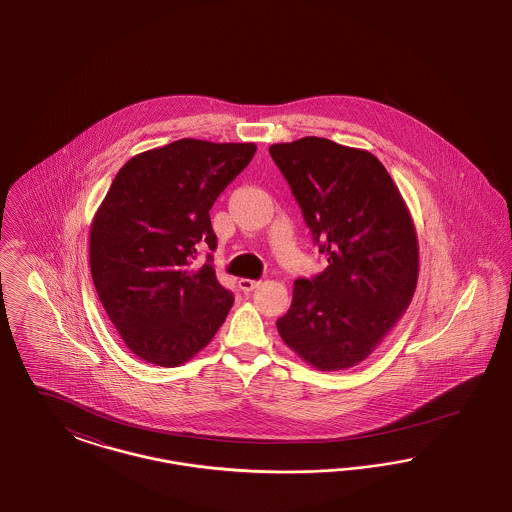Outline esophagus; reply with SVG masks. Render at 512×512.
<instances>
[{"label": "esophagus", "mask_w": 512, "mask_h": 512, "mask_svg": "<svg viewBox=\"0 0 512 512\" xmlns=\"http://www.w3.org/2000/svg\"><path fill=\"white\" fill-rule=\"evenodd\" d=\"M258 284H260V281H254V279H241V281H239V288H241L243 292H252Z\"/></svg>", "instance_id": "esophagus-1"}]
</instances>
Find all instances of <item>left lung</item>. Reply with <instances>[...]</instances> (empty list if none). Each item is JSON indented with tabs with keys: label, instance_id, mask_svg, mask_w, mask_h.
I'll use <instances>...</instances> for the list:
<instances>
[{
	"label": "left lung",
	"instance_id": "left-lung-1",
	"mask_svg": "<svg viewBox=\"0 0 512 512\" xmlns=\"http://www.w3.org/2000/svg\"><path fill=\"white\" fill-rule=\"evenodd\" d=\"M269 153L290 184L328 267L298 279L277 321L284 343L322 372L357 366L404 315L416 292L412 214L376 155L305 136Z\"/></svg>",
	"mask_w": 512,
	"mask_h": 512
}]
</instances>
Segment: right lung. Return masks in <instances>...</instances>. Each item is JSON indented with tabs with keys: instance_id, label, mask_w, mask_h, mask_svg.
I'll list each match as a JSON object with an SVG mask.
<instances>
[{
	"instance_id": "right-lung-1",
	"label": "right lung",
	"mask_w": 512,
	"mask_h": 512,
	"mask_svg": "<svg viewBox=\"0 0 512 512\" xmlns=\"http://www.w3.org/2000/svg\"><path fill=\"white\" fill-rule=\"evenodd\" d=\"M256 144L182 138L138 153L96 210L89 260L98 298L138 359L174 368L209 345L233 305L199 248H216L209 210Z\"/></svg>"
}]
</instances>
